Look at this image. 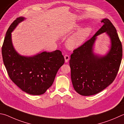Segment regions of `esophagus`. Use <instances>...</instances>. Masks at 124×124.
I'll return each mask as SVG.
<instances>
[{
  "instance_id": "obj_1",
  "label": "esophagus",
  "mask_w": 124,
  "mask_h": 124,
  "mask_svg": "<svg viewBox=\"0 0 124 124\" xmlns=\"http://www.w3.org/2000/svg\"><path fill=\"white\" fill-rule=\"evenodd\" d=\"M64 57L65 62H68L69 61V56L68 55H65L64 56Z\"/></svg>"
}]
</instances>
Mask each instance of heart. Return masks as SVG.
Listing matches in <instances>:
<instances>
[{
    "mask_svg": "<svg viewBox=\"0 0 124 124\" xmlns=\"http://www.w3.org/2000/svg\"><path fill=\"white\" fill-rule=\"evenodd\" d=\"M80 28V25L79 24H75L69 30V32H73L74 30H78ZM92 32L93 28L90 26L80 29L67 40L66 43V47L70 50H74L78 48L84 44Z\"/></svg>",
    "mask_w": 124,
    "mask_h": 124,
    "instance_id": "b5f03b06",
    "label": "heart"
}]
</instances>
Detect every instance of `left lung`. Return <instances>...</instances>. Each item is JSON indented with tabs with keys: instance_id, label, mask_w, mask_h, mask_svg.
Returning a JSON list of instances; mask_svg holds the SVG:
<instances>
[{
	"instance_id": "obj_1",
	"label": "left lung",
	"mask_w": 124,
	"mask_h": 124,
	"mask_svg": "<svg viewBox=\"0 0 124 124\" xmlns=\"http://www.w3.org/2000/svg\"><path fill=\"white\" fill-rule=\"evenodd\" d=\"M102 26L91 39L73 51L69 65L74 89L84 96L95 95L111 85L118 73L123 55L122 45L115 27L107 18ZM105 33L110 46L105 55L94 53V44L99 35Z\"/></svg>"
}]
</instances>
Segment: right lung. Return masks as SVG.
Wrapping results in <instances>:
<instances>
[{
	"label": "right lung",
	"mask_w": 124,
	"mask_h": 124,
	"mask_svg": "<svg viewBox=\"0 0 124 124\" xmlns=\"http://www.w3.org/2000/svg\"><path fill=\"white\" fill-rule=\"evenodd\" d=\"M25 19L17 18L8 29L2 46L3 60L9 77L18 87L31 95H41L53 85L64 58L58 50L31 56L21 55L16 50L11 33Z\"/></svg>",
	"instance_id": "add662e5"
}]
</instances>
